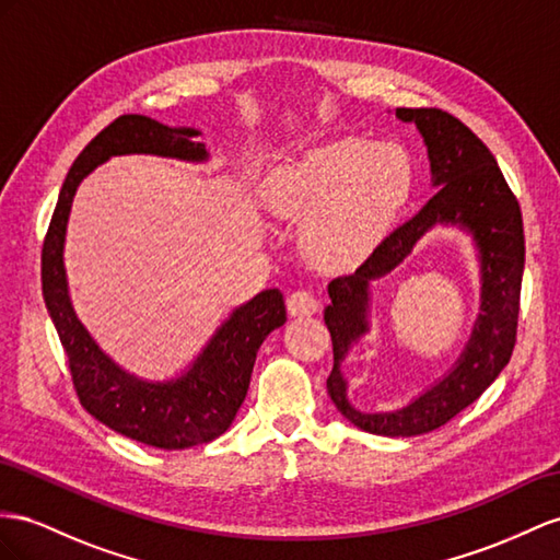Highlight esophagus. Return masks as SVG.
<instances>
[{"instance_id":"1","label":"esophagus","mask_w":560,"mask_h":560,"mask_svg":"<svg viewBox=\"0 0 560 560\" xmlns=\"http://www.w3.org/2000/svg\"><path fill=\"white\" fill-rule=\"evenodd\" d=\"M285 307H289V314H293V317H310V314L317 312L319 303L312 291L298 289L285 298Z\"/></svg>"}]
</instances>
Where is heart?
<instances>
[{
    "label": "heart",
    "instance_id": "obj_1",
    "mask_svg": "<svg viewBox=\"0 0 560 560\" xmlns=\"http://www.w3.org/2000/svg\"><path fill=\"white\" fill-rule=\"evenodd\" d=\"M411 161L393 141L340 137L269 167L260 184L265 208L305 220L303 248L312 262L357 260L411 189Z\"/></svg>",
    "mask_w": 560,
    "mask_h": 560
}]
</instances>
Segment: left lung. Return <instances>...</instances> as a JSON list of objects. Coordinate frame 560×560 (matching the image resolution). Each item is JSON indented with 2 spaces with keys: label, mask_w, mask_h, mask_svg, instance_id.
Returning <instances> with one entry per match:
<instances>
[{
  "label": "left lung",
  "mask_w": 560,
  "mask_h": 560,
  "mask_svg": "<svg viewBox=\"0 0 560 560\" xmlns=\"http://www.w3.org/2000/svg\"><path fill=\"white\" fill-rule=\"evenodd\" d=\"M395 116L421 132L438 194L385 236L354 275L328 283L331 305L324 322L334 342V369L326 381L338 411L357 428L385 438L423 435L454 419L490 388L511 360L518 331L525 236L521 206L501 175L490 149L468 127L440 108H397ZM435 223L462 225L481 257V314L455 369L433 389L395 412L364 415L347 399L339 374L351 342L368 330V281L392 270Z\"/></svg>",
  "instance_id": "8db88e82"
}]
</instances>
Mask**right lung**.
Returning <instances> with one entry per match:
<instances>
[{"label": "right lung", "instance_id": "add662e5", "mask_svg": "<svg viewBox=\"0 0 560 560\" xmlns=\"http://www.w3.org/2000/svg\"><path fill=\"white\" fill-rule=\"evenodd\" d=\"M198 135L194 127H167L135 113L113 120L68 170L42 246V293L68 354L80 405L116 433L158 450L206 444L232 425L246 399L257 350L285 322L283 295L279 289H267L236 307L179 378L141 381L113 362L75 317L68 295L63 243L73 196L96 165L125 153L203 163L208 151L206 143L196 141Z\"/></svg>", "mask_w": 560, "mask_h": 560}]
</instances>
